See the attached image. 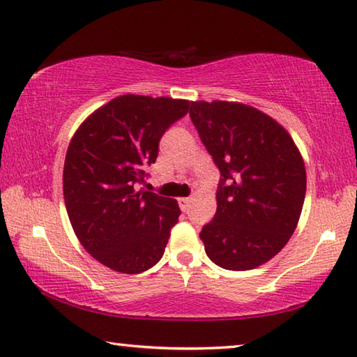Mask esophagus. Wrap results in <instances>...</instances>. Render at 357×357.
Listing matches in <instances>:
<instances>
[{
  "label": "esophagus",
  "instance_id": "1",
  "mask_svg": "<svg viewBox=\"0 0 357 357\" xmlns=\"http://www.w3.org/2000/svg\"><path fill=\"white\" fill-rule=\"evenodd\" d=\"M178 204L181 207V211L187 212V211H189V207H190V199L189 198H179L178 199Z\"/></svg>",
  "mask_w": 357,
  "mask_h": 357
}]
</instances>
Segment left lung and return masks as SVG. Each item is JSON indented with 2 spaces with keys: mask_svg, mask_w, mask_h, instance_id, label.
Returning <instances> with one entry per match:
<instances>
[{
  "mask_svg": "<svg viewBox=\"0 0 357 357\" xmlns=\"http://www.w3.org/2000/svg\"><path fill=\"white\" fill-rule=\"evenodd\" d=\"M190 120L220 172L217 212L199 238L218 267L256 268L294 234L306 195V168L289 132L241 102L197 101Z\"/></svg>",
  "mask_w": 357,
  "mask_h": 357,
  "instance_id": "8db88e82",
  "label": "left lung"
}]
</instances>
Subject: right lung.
<instances>
[{
	"label": "right lung",
	"instance_id": "obj_1",
	"mask_svg": "<svg viewBox=\"0 0 357 357\" xmlns=\"http://www.w3.org/2000/svg\"><path fill=\"white\" fill-rule=\"evenodd\" d=\"M190 102L123 95L77 129L63 165V199L84 248L121 273H142L164 256L181 215L176 199L137 190L158 159L159 140Z\"/></svg>",
	"mask_w": 357,
	"mask_h": 357
}]
</instances>
